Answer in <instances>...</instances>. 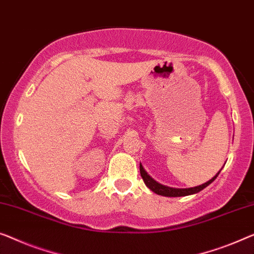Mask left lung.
<instances>
[{"label": "left lung", "mask_w": 254, "mask_h": 254, "mask_svg": "<svg viewBox=\"0 0 254 254\" xmlns=\"http://www.w3.org/2000/svg\"><path fill=\"white\" fill-rule=\"evenodd\" d=\"M221 170H220V171H221ZM220 171H219L217 175L212 178V179H210L209 181H206L205 184L199 185V186L191 187V188H172V187L164 186V185H162L160 183H157L156 180H154L153 178H151L148 175V173H147L146 170L143 169V166L141 165V163H140V175H141L143 181H145L146 186L148 187L151 191H154L155 194L166 196V197H180V196H188V195L196 194V192L203 190L204 188L207 187L210 184L213 183V181L215 180V178H217L219 173H220Z\"/></svg>", "instance_id": "left-lung-1"}]
</instances>
